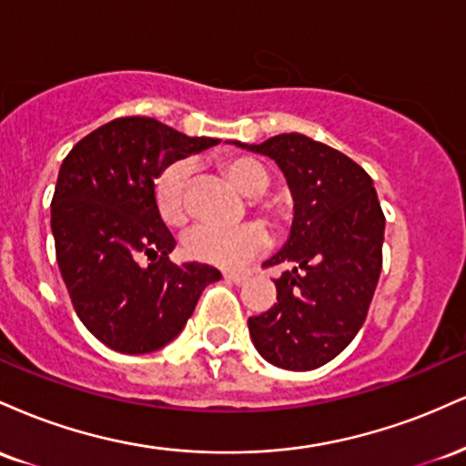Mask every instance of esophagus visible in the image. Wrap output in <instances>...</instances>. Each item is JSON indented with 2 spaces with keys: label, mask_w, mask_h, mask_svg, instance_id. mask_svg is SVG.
<instances>
[{
  "label": "esophagus",
  "mask_w": 466,
  "mask_h": 466,
  "mask_svg": "<svg viewBox=\"0 0 466 466\" xmlns=\"http://www.w3.org/2000/svg\"><path fill=\"white\" fill-rule=\"evenodd\" d=\"M223 278H226L228 282H232V285H243V282H245L243 274H226Z\"/></svg>",
  "instance_id": "obj_1"
}]
</instances>
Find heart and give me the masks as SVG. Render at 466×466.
Returning <instances> with one entry per match:
<instances>
[{
    "label": "heart",
    "mask_w": 466,
    "mask_h": 466,
    "mask_svg": "<svg viewBox=\"0 0 466 466\" xmlns=\"http://www.w3.org/2000/svg\"><path fill=\"white\" fill-rule=\"evenodd\" d=\"M223 173L237 188L248 197L263 195L269 186V173L258 159L232 157L223 162ZM188 162H175L166 166L155 179L153 192L159 217L168 226H181L188 217L186 212V186H188ZM263 210L274 212L271 203H263ZM269 245V234L260 223H243L237 228L197 226L184 237V254L203 265H215L221 269H237L248 260L258 256Z\"/></svg>",
    "instance_id": "obj_1"
}]
</instances>
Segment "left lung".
Masks as SVG:
<instances>
[{
  "label": "left lung",
  "instance_id": "8db88e82",
  "mask_svg": "<svg viewBox=\"0 0 466 466\" xmlns=\"http://www.w3.org/2000/svg\"><path fill=\"white\" fill-rule=\"evenodd\" d=\"M234 144L274 159L293 195L287 243L265 263L291 269L274 307L248 319L249 337L265 361L315 370L355 339L372 302L386 229L377 190L360 164L302 133Z\"/></svg>",
  "mask_w": 466,
  "mask_h": 466
}]
</instances>
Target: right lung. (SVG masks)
Masks as SVG:
<instances>
[{
	"label": "right lung",
	"instance_id": "obj_1",
	"mask_svg": "<svg viewBox=\"0 0 466 466\" xmlns=\"http://www.w3.org/2000/svg\"><path fill=\"white\" fill-rule=\"evenodd\" d=\"M221 140L188 137L153 117H116L85 136L58 170L52 234L74 311L96 339L125 355L164 349L201 291L221 274L173 265L175 238L155 203L166 166ZM147 255V268L139 258Z\"/></svg>",
	"mask_w": 466,
	"mask_h": 466
}]
</instances>
